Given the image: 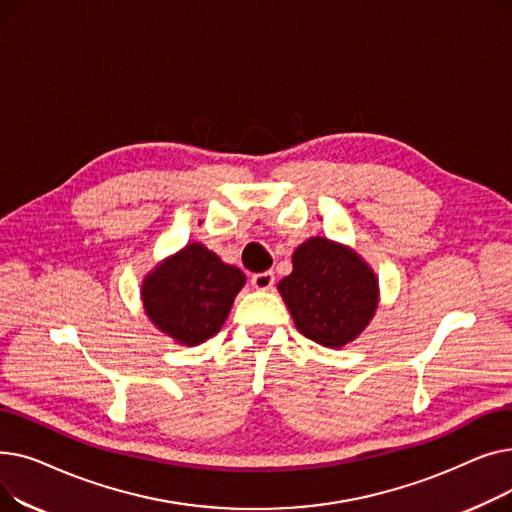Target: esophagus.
Wrapping results in <instances>:
<instances>
[{
  "label": "esophagus",
  "mask_w": 512,
  "mask_h": 512,
  "mask_svg": "<svg viewBox=\"0 0 512 512\" xmlns=\"http://www.w3.org/2000/svg\"><path fill=\"white\" fill-rule=\"evenodd\" d=\"M253 288L257 290H272L274 288V272H261L251 278Z\"/></svg>",
  "instance_id": "esophagus-1"
}]
</instances>
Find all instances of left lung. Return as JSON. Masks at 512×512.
Instances as JSON below:
<instances>
[{
	"instance_id": "8db88e82",
	"label": "left lung",
	"mask_w": 512,
	"mask_h": 512,
	"mask_svg": "<svg viewBox=\"0 0 512 512\" xmlns=\"http://www.w3.org/2000/svg\"><path fill=\"white\" fill-rule=\"evenodd\" d=\"M278 292L294 326L309 340L342 348L357 340L380 305V280L348 245L311 236L292 253V272Z\"/></svg>"
}]
</instances>
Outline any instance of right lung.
<instances>
[{
    "label": "right lung",
    "mask_w": 512,
    "mask_h": 512,
    "mask_svg": "<svg viewBox=\"0 0 512 512\" xmlns=\"http://www.w3.org/2000/svg\"><path fill=\"white\" fill-rule=\"evenodd\" d=\"M247 276L201 242H188L143 278L141 301L151 324L176 344L215 336Z\"/></svg>",
    "instance_id": "add662e5"
}]
</instances>
